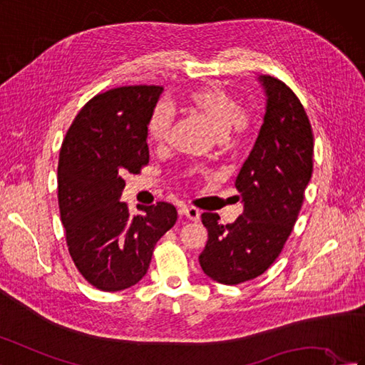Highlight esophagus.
Returning a JSON list of instances; mask_svg holds the SVG:
<instances>
[{
  "label": "esophagus",
  "mask_w": 365,
  "mask_h": 365,
  "mask_svg": "<svg viewBox=\"0 0 365 365\" xmlns=\"http://www.w3.org/2000/svg\"><path fill=\"white\" fill-rule=\"evenodd\" d=\"M180 213L184 216V218H187L189 221H193V222H198L200 216H201V212L198 209H195V207H182Z\"/></svg>",
  "instance_id": "obj_1"
}]
</instances>
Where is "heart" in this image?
<instances>
[{
    "label": "heart",
    "instance_id": "1",
    "mask_svg": "<svg viewBox=\"0 0 365 365\" xmlns=\"http://www.w3.org/2000/svg\"><path fill=\"white\" fill-rule=\"evenodd\" d=\"M182 107L185 112L193 115L209 129L218 143L224 145H233L241 140L247 129V118L244 115L242 106L238 100L218 86H205L195 88L182 98ZM172 124V115L160 106L153 110L147 135L155 145H163L167 141Z\"/></svg>",
    "mask_w": 365,
    "mask_h": 365
}]
</instances>
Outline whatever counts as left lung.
I'll return each instance as SVG.
<instances>
[{
	"label": "left lung",
	"mask_w": 365,
	"mask_h": 365,
	"mask_svg": "<svg viewBox=\"0 0 365 365\" xmlns=\"http://www.w3.org/2000/svg\"><path fill=\"white\" fill-rule=\"evenodd\" d=\"M265 113L249 158L235 187L244 212L232 224L202 213L209 232L200 264L216 282L250 281L278 258L304 201L313 172V133L298 96L282 81L261 75Z\"/></svg>",
	"instance_id": "left-lung-1"
}]
</instances>
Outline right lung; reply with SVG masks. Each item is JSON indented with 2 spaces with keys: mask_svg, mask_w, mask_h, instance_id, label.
I'll use <instances>...</instances> for the list:
<instances>
[{
  "mask_svg": "<svg viewBox=\"0 0 365 365\" xmlns=\"http://www.w3.org/2000/svg\"><path fill=\"white\" fill-rule=\"evenodd\" d=\"M164 88L127 86L93 96L67 130L58 161V204L68 253L103 292L129 289L149 270L155 244L178 213L169 202L130 215L127 173L149 163L147 124Z\"/></svg>",
  "mask_w": 365,
  "mask_h": 365,
  "instance_id": "right-lung-1",
  "label": "right lung"
}]
</instances>
